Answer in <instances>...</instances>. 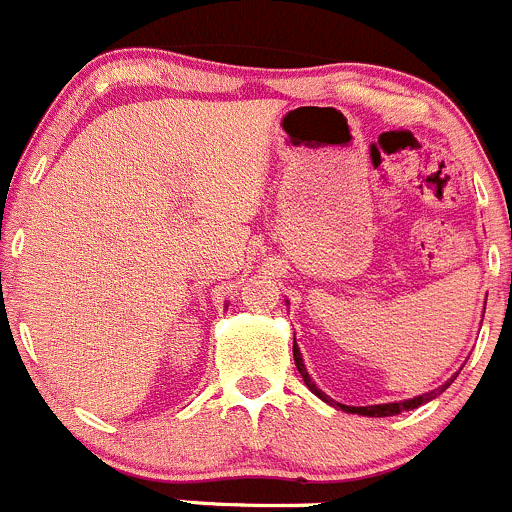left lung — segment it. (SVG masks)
<instances>
[{"mask_svg": "<svg viewBox=\"0 0 512 512\" xmlns=\"http://www.w3.org/2000/svg\"><path fill=\"white\" fill-rule=\"evenodd\" d=\"M293 361H296V368H298V373H301L303 381H306V386L311 388V391L316 393L318 398H323V401H326V403H333L331 398H328L326 393L321 391V388H316V383H313V381H311V376H308V373H306V366H303V358H301V353H298L296 341H293ZM450 383H453V378H450V381L445 383V386H440L438 391L423 393V396L411 398V401H401V403H381V406H358V408H353V406H343V403H333V406L341 408V411H348V413H358V416H371V418L398 416V413H403V411H413V408H418V406H423V403H428L430 398L440 396V393H443L445 388L450 386Z\"/></svg>", "mask_w": 512, "mask_h": 512, "instance_id": "1", "label": "left lung"}]
</instances>
